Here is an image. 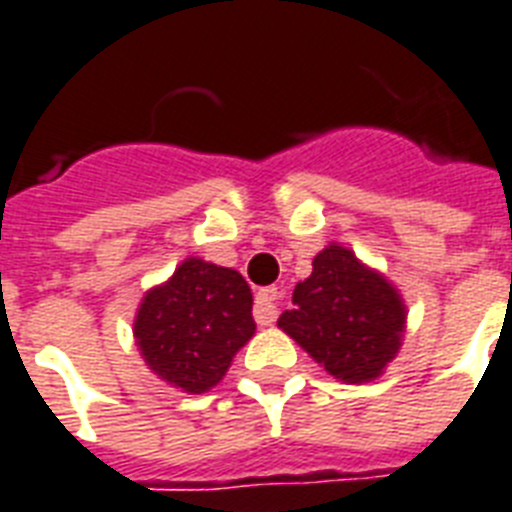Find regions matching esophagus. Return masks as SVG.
<instances>
[{"label":"esophagus","instance_id":"34e87169","mask_svg":"<svg viewBox=\"0 0 512 512\" xmlns=\"http://www.w3.org/2000/svg\"><path fill=\"white\" fill-rule=\"evenodd\" d=\"M281 297L276 286H268V289H260L255 297V321L260 326H273L278 318V305L276 299Z\"/></svg>","mask_w":512,"mask_h":512}]
</instances>
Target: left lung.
I'll return each instance as SVG.
<instances>
[{"instance_id": "obj_1", "label": "left lung", "mask_w": 512, "mask_h": 512, "mask_svg": "<svg viewBox=\"0 0 512 512\" xmlns=\"http://www.w3.org/2000/svg\"><path fill=\"white\" fill-rule=\"evenodd\" d=\"M278 328L344 384H368L402 347L407 307L400 289L344 244L331 242L294 286Z\"/></svg>"}]
</instances>
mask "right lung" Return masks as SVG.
I'll return each instance as SVG.
<instances>
[{"mask_svg": "<svg viewBox=\"0 0 512 512\" xmlns=\"http://www.w3.org/2000/svg\"><path fill=\"white\" fill-rule=\"evenodd\" d=\"M252 289L234 268L186 257L139 302L134 339L144 363L186 394L218 386L255 336Z\"/></svg>", "mask_w": 512, "mask_h": 512, "instance_id": "right-lung-1", "label": "right lung"}]
</instances>
